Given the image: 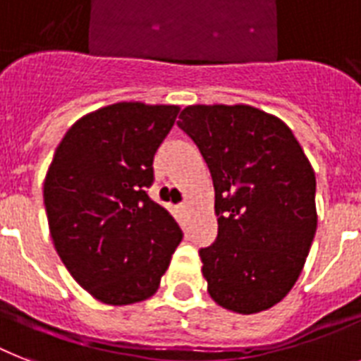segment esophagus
<instances>
[{"mask_svg":"<svg viewBox=\"0 0 361 361\" xmlns=\"http://www.w3.org/2000/svg\"><path fill=\"white\" fill-rule=\"evenodd\" d=\"M180 209H181V211H187V209H189V204H187V202H183V204H180Z\"/></svg>","mask_w":361,"mask_h":361,"instance_id":"obj_1","label":"esophagus"}]
</instances>
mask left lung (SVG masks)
Returning <instances> with one entry per match:
<instances>
[{
	"label": "left lung",
	"mask_w": 361,
	"mask_h": 361,
	"mask_svg": "<svg viewBox=\"0 0 361 361\" xmlns=\"http://www.w3.org/2000/svg\"><path fill=\"white\" fill-rule=\"evenodd\" d=\"M180 130L213 178L219 233L200 248L211 298L237 313L278 304L317 230L315 174L282 120L250 105H190Z\"/></svg>",
	"instance_id": "8db88e82"
}]
</instances>
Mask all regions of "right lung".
Masks as SVG:
<instances>
[{
    "instance_id": "obj_1",
    "label": "right lung",
    "mask_w": 361,
    "mask_h": 361,
    "mask_svg": "<svg viewBox=\"0 0 361 361\" xmlns=\"http://www.w3.org/2000/svg\"><path fill=\"white\" fill-rule=\"evenodd\" d=\"M180 107L122 102L78 120L44 181L55 250L79 286L113 306L159 287L183 231L148 196L154 155Z\"/></svg>"
}]
</instances>
